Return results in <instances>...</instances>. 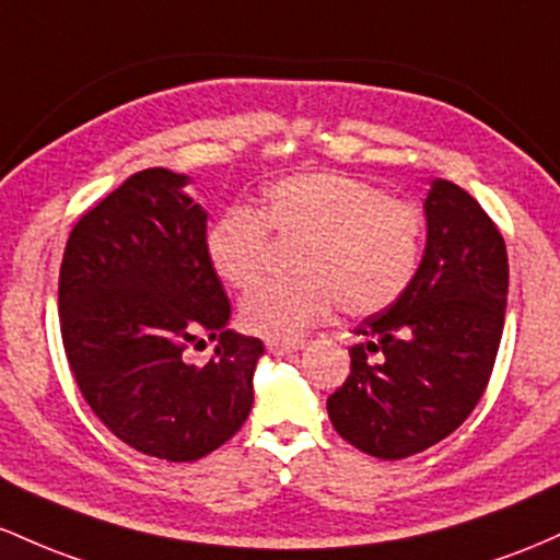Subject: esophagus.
<instances>
[{
  "label": "esophagus",
  "instance_id": "1",
  "mask_svg": "<svg viewBox=\"0 0 560 560\" xmlns=\"http://www.w3.org/2000/svg\"><path fill=\"white\" fill-rule=\"evenodd\" d=\"M299 347L301 343H296V341H267V351L275 357L291 354V351H296Z\"/></svg>",
  "mask_w": 560,
  "mask_h": 560
}]
</instances>
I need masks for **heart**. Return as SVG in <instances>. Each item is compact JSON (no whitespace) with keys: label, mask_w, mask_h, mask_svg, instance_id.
<instances>
[{"label":"heart","mask_w":560,"mask_h":560,"mask_svg":"<svg viewBox=\"0 0 560 560\" xmlns=\"http://www.w3.org/2000/svg\"><path fill=\"white\" fill-rule=\"evenodd\" d=\"M269 237L299 243L291 272L243 301L246 330L296 341L330 312L370 317L397 301L418 272L423 211L375 182L343 172H301L264 187L254 211L228 209L206 230V256L224 285L250 291L264 278Z\"/></svg>","instance_id":"heart-1"}]
</instances>
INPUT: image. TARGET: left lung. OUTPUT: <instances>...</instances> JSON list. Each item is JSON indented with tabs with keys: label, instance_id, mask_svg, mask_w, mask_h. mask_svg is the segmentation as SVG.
Segmentation results:
<instances>
[{
	"label": "left lung",
	"instance_id": "left-lung-1",
	"mask_svg": "<svg viewBox=\"0 0 560 560\" xmlns=\"http://www.w3.org/2000/svg\"><path fill=\"white\" fill-rule=\"evenodd\" d=\"M425 219L416 278L362 319L347 381L328 397L332 429L381 460L433 447L474 412L505 325V241L479 200L433 179Z\"/></svg>",
	"mask_w": 560,
	"mask_h": 560
}]
</instances>
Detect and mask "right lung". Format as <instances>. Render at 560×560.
<instances>
[{"label": "right lung", "mask_w": 560, "mask_h": 560, "mask_svg": "<svg viewBox=\"0 0 560 560\" xmlns=\"http://www.w3.org/2000/svg\"><path fill=\"white\" fill-rule=\"evenodd\" d=\"M185 174L144 168L73 224L58 306L68 364L92 412L137 452L200 460L246 423L259 338L228 330L230 301L206 256V211ZM218 341L196 369L184 349Z\"/></svg>", "instance_id": "add662e5"}]
</instances>
